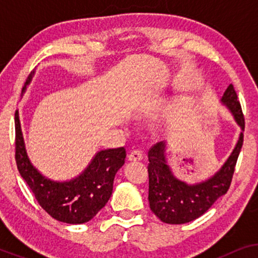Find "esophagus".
Segmentation results:
<instances>
[{"label":"esophagus","instance_id":"34e87169","mask_svg":"<svg viewBox=\"0 0 258 258\" xmlns=\"http://www.w3.org/2000/svg\"><path fill=\"white\" fill-rule=\"evenodd\" d=\"M128 157L130 161H141L143 158V151L140 149H134L130 151Z\"/></svg>","mask_w":258,"mask_h":258}]
</instances>
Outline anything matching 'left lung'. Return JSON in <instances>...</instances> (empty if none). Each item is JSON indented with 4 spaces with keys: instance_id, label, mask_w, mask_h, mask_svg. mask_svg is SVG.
<instances>
[{
    "instance_id": "8db88e82",
    "label": "left lung",
    "mask_w": 258,
    "mask_h": 258,
    "mask_svg": "<svg viewBox=\"0 0 258 258\" xmlns=\"http://www.w3.org/2000/svg\"><path fill=\"white\" fill-rule=\"evenodd\" d=\"M222 102L227 104L236 122L244 130V115L235 88L230 84L224 91ZM243 146V133L239 135L230 157L221 170L208 181L189 185L178 181L171 174L165 162L164 143L154 144L148 151L150 209L162 222L168 224H183L191 222L210 209V207L227 194L234 176L236 162Z\"/></svg>"
}]
</instances>
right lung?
<instances>
[{"instance_id":"add662e5","label":"right lung","mask_w":258,"mask_h":258,"mask_svg":"<svg viewBox=\"0 0 258 258\" xmlns=\"http://www.w3.org/2000/svg\"><path fill=\"white\" fill-rule=\"evenodd\" d=\"M30 79L31 74L28 76L26 86L30 82ZM125 156L123 147L102 150L79 177L69 182L50 181L42 176L28 160L19 112H15L17 169L45 213L63 223H86L96 216L110 199L115 175L124 164Z\"/></svg>"}]
</instances>
